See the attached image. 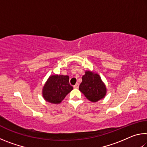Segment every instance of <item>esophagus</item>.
Wrapping results in <instances>:
<instances>
[{
	"label": "esophagus",
	"instance_id": "obj_1",
	"mask_svg": "<svg viewBox=\"0 0 147 147\" xmlns=\"http://www.w3.org/2000/svg\"><path fill=\"white\" fill-rule=\"evenodd\" d=\"M73 87H74V88H75V89H78V87H79V84H78V83L76 84L75 85H74Z\"/></svg>",
	"mask_w": 147,
	"mask_h": 147
}]
</instances>
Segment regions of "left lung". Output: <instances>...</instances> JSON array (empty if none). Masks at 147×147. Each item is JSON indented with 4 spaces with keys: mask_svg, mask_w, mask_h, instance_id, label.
I'll list each match as a JSON object with an SVG mask.
<instances>
[{
    "mask_svg": "<svg viewBox=\"0 0 147 147\" xmlns=\"http://www.w3.org/2000/svg\"><path fill=\"white\" fill-rule=\"evenodd\" d=\"M79 90L92 102H96L104 98L106 94L105 84L97 73L86 71L82 76V82L79 86Z\"/></svg>",
    "mask_w": 147,
    "mask_h": 147,
    "instance_id": "obj_1",
    "label": "left lung"
}]
</instances>
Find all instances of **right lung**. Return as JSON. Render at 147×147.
I'll return each instance as SVG.
<instances>
[{"label": "right lung", "mask_w": 147, "mask_h": 147, "mask_svg": "<svg viewBox=\"0 0 147 147\" xmlns=\"http://www.w3.org/2000/svg\"><path fill=\"white\" fill-rule=\"evenodd\" d=\"M69 77L67 75L50 76L42 90L45 100L53 104L60 103L73 89L69 84Z\"/></svg>", "instance_id": "add662e5"}]
</instances>
